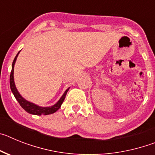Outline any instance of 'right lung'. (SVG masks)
Here are the masks:
<instances>
[{
  "label": "right lung",
  "instance_id": "add662e5",
  "mask_svg": "<svg viewBox=\"0 0 155 155\" xmlns=\"http://www.w3.org/2000/svg\"><path fill=\"white\" fill-rule=\"evenodd\" d=\"M19 52L18 53V54L16 55L15 58L14 59L13 63H12V69L11 71L10 74V87L11 90H12V93L14 94L16 100H17L18 103L20 104L21 107L26 111L27 113H30V114L33 115H37V116H41V115H49L52 114V113H54L55 112H57L60 108H61V105H62L63 102H64V98L66 97V94L68 93L69 88L66 90L65 92L64 93V94L62 95V97L61 98V99L59 100L58 102H57V104H55L53 106H50V107H40V106H38V105H35V104L31 103V102H28L26 100L23 98L20 95V94L18 91L17 88L15 87V81H14V66L15 64L16 59H17L18 55Z\"/></svg>",
  "mask_w": 155,
  "mask_h": 155
}]
</instances>
